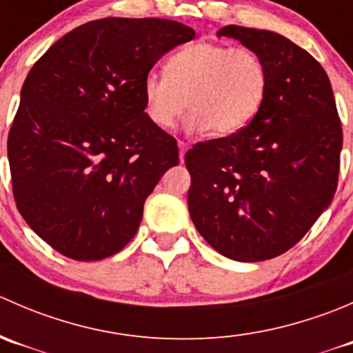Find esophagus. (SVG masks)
Wrapping results in <instances>:
<instances>
[{"mask_svg":"<svg viewBox=\"0 0 353 353\" xmlns=\"http://www.w3.org/2000/svg\"><path fill=\"white\" fill-rule=\"evenodd\" d=\"M186 150H188V143H184V141H179V160H181V162H184V155H186Z\"/></svg>","mask_w":353,"mask_h":353,"instance_id":"1","label":"esophagus"}]
</instances>
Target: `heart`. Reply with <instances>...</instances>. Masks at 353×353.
<instances>
[{"label":"heart","mask_w":353,"mask_h":353,"mask_svg":"<svg viewBox=\"0 0 353 353\" xmlns=\"http://www.w3.org/2000/svg\"><path fill=\"white\" fill-rule=\"evenodd\" d=\"M167 77L143 80L145 112L159 128L174 126L188 109L190 131L213 137L239 133L256 117L268 90L261 56L245 48L194 42L169 58Z\"/></svg>","instance_id":"heart-1"}]
</instances>
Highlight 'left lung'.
I'll use <instances>...</instances> for the list:
<instances>
[{
	"label": "left lung",
	"instance_id": "1",
	"mask_svg": "<svg viewBox=\"0 0 353 353\" xmlns=\"http://www.w3.org/2000/svg\"><path fill=\"white\" fill-rule=\"evenodd\" d=\"M261 56L268 90L254 119L186 152L188 208L203 239L236 261H265L294 248L338 186L341 123L323 66L283 35L227 25Z\"/></svg>",
	"mask_w": 353,
	"mask_h": 353
}]
</instances>
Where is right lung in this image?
<instances>
[{"label":"right lung","instance_id":"1","mask_svg":"<svg viewBox=\"0 0 353 353\" xmlns=\"http://www.w3.org/2000/svg\"><path fill=\"white\" fill-rule=\"evenodd\" d=\"M193 28L165 19H102L52 44L28 71L8 133L13 198L63 256L97 261L137 234L176 138L145 112L143 80Z\"/></svg>","mask_w":353,"mask_h":353}]
</instances>
